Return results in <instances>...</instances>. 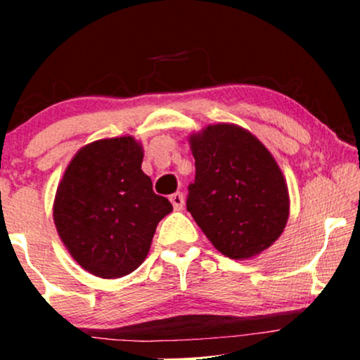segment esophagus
Masks as SVG:
<instances>
[{"label": "esophagus", "instance_id": "esophagus-1", "mask_svg": "<svg viewBox=\"0 0 360 360\" xmlns=\"http://www.w3.org/2000/svg\"><path fill=\"white\" fill-rule=\"evenodd\" d=\"M170 201H172V205H174V208L176 211L184 208V195H181L180 191H176V193L170 195Z\"/></svg>", "mask_w": 360, "mask_h": 360}]
</instances>
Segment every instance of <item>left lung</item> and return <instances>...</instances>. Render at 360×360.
I'll return each mask as SVG.
<instances>
[{
	"label": "left lung",
	"mask_w": 360,
	"mask_h": 360,
	"mask_svg": "<svg viewBox=\"0 0 360 360\" xmlns=\"http://www.w3.org/2000/svg\"><path fill=\"white\" fill-rule=\"evenodd\" d=\"M195 180L186 210L219 252L249 259L270 248L288 219V190L257 137L234 124L190 137Z\"/></svg>",
	"instance_id": "1"
}]
</instances>
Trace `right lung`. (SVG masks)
Segmentation results:
<instances>
[{
  "instance_id": "1",
  "label": "right lung",
  "mask_w": 360,
  "mask_h": 360,
  "mask_svg": "<svg viewBox=\"0 0 360 360\" xmlns=\"http://www.w3.org/2000/svg\"><path fill=\"white\" fill-rule=\"evenodd\" d=\"M141 144L115 137L78 150L57 188L53 221L72 257L101 278H120L144 262L172 203L155 195L141 169Z\"/></svg>"
}]
</instances>
